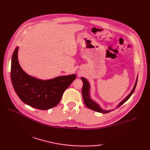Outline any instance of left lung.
Masks as SVG:
<instances>
[{
  "mask_svg": "<svg viewBox=\"0 0 150 150\" xmlns=\"http://www.w3.org/2000/svg\"><path fill=\"white\" fill-rule=\"evenodd\" d=\"M81 79H82V82H83V86H82V97H83L84 102V104L86 106L92 110H94L95 111H98V112H100V113H107L108 112H110L111 110H105L102 109V108L99 106H98V105L96 103H95V102H94L93 100H92L91 99L90 96V84H89L88 81L85 78L82 77ZM137 79H138V77H137V79L135 86H134V87H133L132 91H131V93H130L128 95V96L124 98V99L122 102H121V103H119V106H117V108L120 107L121 105L123 104L126 101L128 100L129 99V98L132 96V95L133 94V92H134L137 83Z\"/></svg>",
  "mask_w": 150,
  "mask_h": 150,
  "instance_id": "1",
  "label": "left lung"
}]
</instances>
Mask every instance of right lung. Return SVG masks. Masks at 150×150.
I'll return each mask as SVG.
<instances>
[{
    "mask_svg": "<svg viewBox=\"0 0 150 150\" xmlns=\"http://www.w3.org/2000/svg\"><path fill=\"white\" fill-rule=\"evenodd\" d=\"M18 50L17 47L13 53L11 67V79L16 93L23 103L37 109L46 110L56 106L76 75L60 76L46 81L31 77L19 65Z\"/></svg>",
    "mask_w": 150,
    "mask_h": 150,
    "instance_id": "1",
    "label": "right lung"
}]
</instances>
